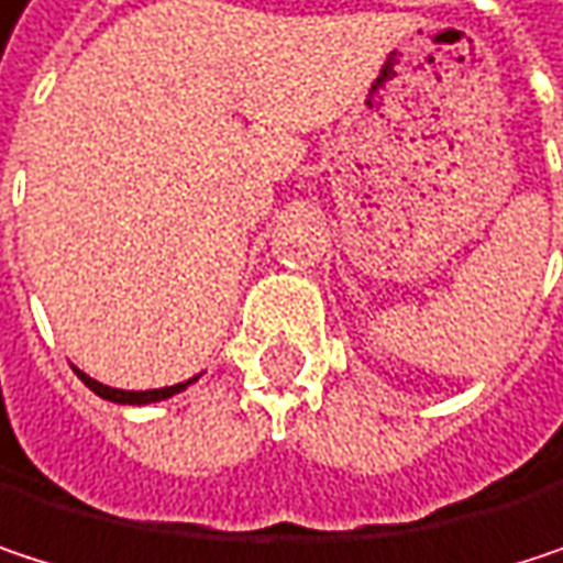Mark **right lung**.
<instances>
[{"label":"right lung","instance_id":"1","mask_svg":"<svg viewBox=\"0 0 563 563\" xmlns=\"http://www.w3.org/2000/svg\"><path fill=\"white\" fill-rule=\"evenodd\" d=\"M75 374L81 377V384L88 387V390H95L101 400H111V404H124V407H146V404H159V400H169V397H176V394H183L189 384H196L199 377H192V380H186V384H173V387H159V390H118V387H108V384H98L95 377H88L85 371H78L75 367Z\"/></svg>","mask_w":563,"mask_h":563}]
</instances>
